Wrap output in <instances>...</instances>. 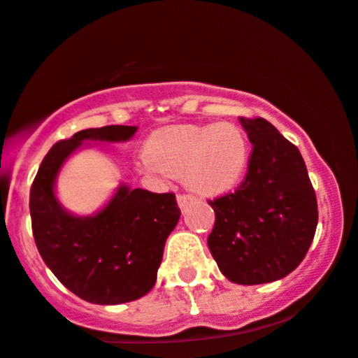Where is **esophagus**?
<instances>
[{
	"mask_svg": "<svg viewBox=\"0 0 358 358\" xmlns=\"http://www.w3.org/2000/svg\"><path fill=\"white\" fill-rule=\"evenodd\" d=\"M192 201H194V199H192L191 198V196H186V194H179L178 196V206L180 208V210H186V208L187 206H189V204L192 203Z\"/></svg>",
	"mask_w": 358,
	"mask_h": 358,
	"instance_id": "esophagus-1",
	"label": "esophagus"
}]
</instances>
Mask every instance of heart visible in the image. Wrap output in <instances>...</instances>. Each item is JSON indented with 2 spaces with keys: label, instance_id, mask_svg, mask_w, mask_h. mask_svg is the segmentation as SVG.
<instances>
[{
  "label": "heart",
  "instance_id": "b5f03b06",
  "mask_svg": "<svg viewBox=\"0 0 358 358\" xmlns=\"http://www.w3.org/2000/svg\"><path fill=\"white\" fill-rule=\"evenodd\" d=\"M250 143L233 123L164 127L148 136L140 169L152 178L184 176L186 186L201 198L231 192L243 179Z\"/></svg>",
  "mask_w": 358,
  "mask_h": 358
}]
</instances>
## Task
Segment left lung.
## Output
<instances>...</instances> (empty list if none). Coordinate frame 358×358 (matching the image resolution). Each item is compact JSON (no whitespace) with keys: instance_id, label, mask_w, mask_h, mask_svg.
Masks as SVG:
<instances>
[{"instance_id":"obj_1","label":"left lung","mask_w":358,"mask_h":358,"mask_svg":"<svg viewBox=\"0 0 358 358\" xmlns=\"http://www.w3.org/2000/svg\"><path fill=\"white\" fill-rule=\"evenodd\" d=\"M254 145L247 178L233 194L210 201L208 247L222 274L242 286L274 282L303 262L318 224L306 164L264 118H240Z\"/></svg>"}]
</instances>
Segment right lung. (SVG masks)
I'll return each mask as SVG.
<instances>
[{"mask_svg":"<svg viewBox=\"0 0 358 358\" xmlns=\"http://www.w3.org/2000/svg\"><path fill=\"white\" fill-rule=\"evenodd\" d=\"M136 130L108 125L60 140L31 184V228L43 262L71 292L92 304L130 303L150 292L180 211L172 192L155 194L120 184L101 210L76 215L57 198V178L64 164L91 142H128Z\"/></svg>","mask_w":358,"mask_h":358,"instance_id":"add662e5","label":"right lung"}]
</instances>
